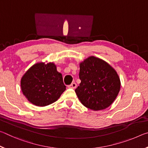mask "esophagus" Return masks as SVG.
<instances>
[{
	"label": "esophagus",
	"mask_w": 148,
	"mask_h": 148,
	"mask_svg": "<svg viewBox=\"0 0 148 148\" xmlns=\"http://www.w3.org/2000/svg\"><path fill=\"white\" fill-rule=\"evenodd\" d=\"M76 86H77V84L75 83V82H73V83H72L70 86H69V88L74 89L76 88Z\"/></svg>",
	"instance_id": "1"
}]
</instances>
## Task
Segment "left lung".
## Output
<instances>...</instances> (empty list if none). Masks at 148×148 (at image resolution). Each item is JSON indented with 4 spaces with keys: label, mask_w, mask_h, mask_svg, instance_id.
<instances>
[{
    "label": "left lung",
    "mask_w": 148,
    "mask_h": 148,
    "mask_svg": "<svg viewBox=\"0 0 148 148\" xmlns=\"http://www.w3.org/2000/svg\"><path fill=\"white\" fill-rule=\"evenodd\" d=\"M81 83L75 90L81 103L87 108L99 111L108 108L121 88L117 72L106 61L89 56L79 62Z\"/></svg>",
    "instance_id": "1"
}]
</instances>
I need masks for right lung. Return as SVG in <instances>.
<instances>
[{
  "mask_svg": "<svg viewBox=\"0 0 148 148\" xmlns=\"http://www.w3.org/2000/svg\"><path fill=\"white\" fill-rule=\"evenodd\" d=\"M21 89L26 99L37 106L56 102L66 89L62 74L53 62H38L27 70L21 78Z\"/></svg>",
  "mask_w": 148,
  "mask_h": 148,
  "instance_id": "obj_1",
  "label": "right lung"
}]
</instances>
